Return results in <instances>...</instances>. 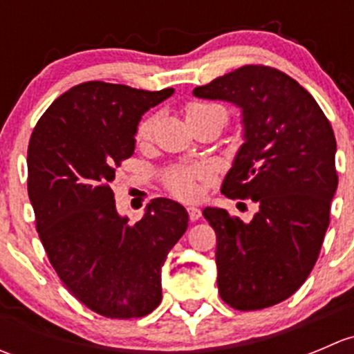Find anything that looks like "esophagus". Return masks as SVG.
<instances>
[{
	"label": "esophagus",
	"instance_id": "obj_1",
	"mask_svg": "<svg viewBox=\"0 0 354 354\" xmlns=\"http://www.w3.org/2000/svg\"><path fill=\"white\" fill-rule=\"evenodd\" d=\"M188 217H190V221H198L200 217H202V210L197 209V207H188Z\"/></svg>",
	"mask_w": 354,
	"mask_h": 354
}]
</instances>
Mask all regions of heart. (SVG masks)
Here are the masks:
<instances>
[{"label":"heart","mask_w":354,"mask_h":354,"mask_svg":"<svg viewBox=\"0 0 354 354\" xmlns=\"http://www.w3.org/2000/svg\"><path fill=\"white\" fill-rule=\"evenodd\" d=\"M224 113V109L217 104H209V102H190L187 106V120L192 121L195 118L203 116V114L209 113ZM156 118L147 116L138 123L137 131H135V137L137 142L144 144L151 138L152 130H154ZM207 176V169L203 166H185V167H173L171 171H167L166 176H164V185H166L167 192L171 195L183 200H192L198 195V183Z\"/></svg>","instance_id":"b5f03b06"}]
</instances>
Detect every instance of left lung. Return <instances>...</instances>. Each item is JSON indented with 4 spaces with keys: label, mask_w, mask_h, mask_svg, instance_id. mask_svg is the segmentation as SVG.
Listing matches in <instances>:
<instances>
[{
    "label": "left lung",
    "mask_w": 354,
    "mask_h": 354,
    "mask_svg": "<svg viewBox=\"0 0 354 354\" xmlns=\"http://www.w3.org/2000/svg\"><path fill=\"white\" fill-rule=\"evenodd\" d=\"M241 109L245 144L223 181L227 198H250V223L205 207L217 236L221 298L248 312L295 295L312 272L337 188L335 137L308 91L276 68L245 65L194 88Z\"/></svg>",
    "instance_id": "obj_1"
}]
</instances>
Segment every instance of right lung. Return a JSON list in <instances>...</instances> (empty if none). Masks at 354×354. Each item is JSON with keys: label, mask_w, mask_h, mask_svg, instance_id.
<instances>
[{"label": "right lung", "mask_w": 354, "mask_h": 354, "mask_svg": "<svg viewBox=\"0 0 354 354\" xmlns=\"http://www.w3.org/2000/svg\"><path fill=\"white\" fill-rule=\"evenodd\" d=\"M85 82L41 116L27 151L35 230L68 291L109 319L145 317L162 299L160 272L188 227V212L154 198L135 224L121 217L111 183L135 151L142 114L173 95Z\"/></svg>", "instance_id": "obj_1"}]
</instances>
